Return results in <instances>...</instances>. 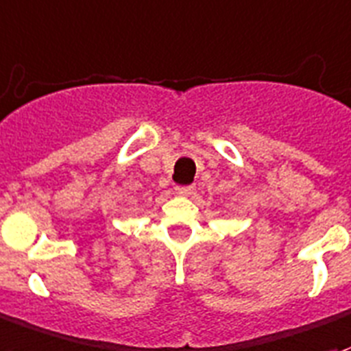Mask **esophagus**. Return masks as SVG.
Listing matches in <instances>:
<instances>
[{"instance_id": "1", "label": "esophagus", "mask_w": 351, "mask_h": 351, "mask_svg": "<svg viewBox=\"0 0 351 351\" xmlns=\"http://www.w3.org/2000/svg\"><path fill=\"white\" fill-rule=\"evenodd\" d=\"M192 191H194V185H178L176 186V192H178V194H183V196L191 194Z\"/></svg>"}]
</instances>
